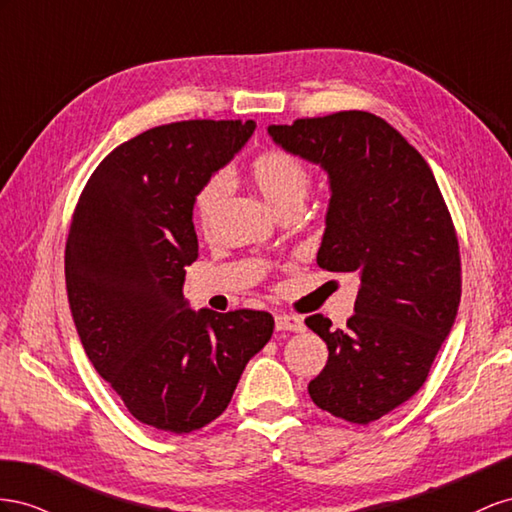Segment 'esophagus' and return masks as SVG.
Wrapping results in <instances>:
<instances>
[{
  "mask_svg": "<svg viewBox=\"0 0 512 512\" xmlns=\"http://www.w3.org/2000/svg\"><path fill=\"white\" fill-rule=\"evenodd\" d=\"M276 330H287V332H302L304 330V321L296 315H287V313H281L276 315Z\"/></svg>",
  "mask_w": 512,
  "mask_h": 512,
  "instance_id": "34e87169",
  "label": "esophagus"
}]
</instances>
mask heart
<instances>
[{
  "mask_svg": "<svg viewBox=\"0 0 512 512\" xmlns=\"http://www.w3.org/2000/svg\"><path fill=\"white\" fill-rule=\"evenodd\" d=\"M246 180L253 184L268 206L279 214L287 208L302 206L311 188V171L296 156L283 150H266L257 154L246 167ZM227 186L221 178L203 184L195 197V216L201 229H210L221 214Z\"/></svg>",
  "mask_w": 512,
  "mask_h": 512,
  "instance_id": "1",
  "label": "heart"
}]
</instances>
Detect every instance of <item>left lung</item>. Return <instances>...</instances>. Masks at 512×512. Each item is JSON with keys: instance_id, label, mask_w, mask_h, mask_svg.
<instances>
[{"instance_id": "8db88e82", "label": "left lung", "mask_w": 512, "mask_h": 512, "mask_svg": "<svg viewBox=\"0 0 512 512\" xmlns=\"http://www.w3.org/2000/svg\"><path fill=\"white\" fill-rule=\"evenodd\" d=\"M268 133L328 173L332 197L317 264L360 279L347 328L334 330L319 313L304 319L328 345L309 394L332 416L369 425L420 390L455 324V225L427 160L373 113L302 118Z\"/></svg>"}]
</instances>
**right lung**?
Wrapping results in <instances>:
<instances>
[{
  "mask_svg": "<svg viewBox=\"0 0 512 512\" xmlns=\"http://www.w3.org/2000/svg\"><path fill=\"white\" fill-rule=\"evenodd\" d=\"M255 122L188 120L118 145L87 180L66 242V289L94 369L139 422L191 433L221 416L274 330L266 311L188 309L193 206Z\"/></svg>",
  "mask_w": 512,
  "mask_h": 512,
  "instance_id": "add662e5",
  "label": "right lung"
}]
</instances>
